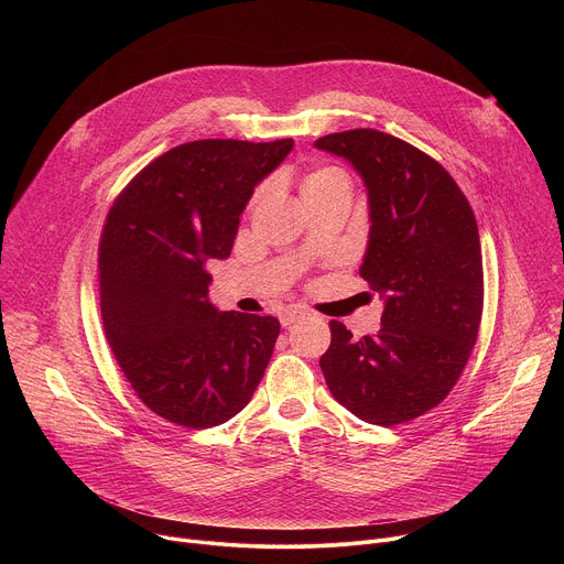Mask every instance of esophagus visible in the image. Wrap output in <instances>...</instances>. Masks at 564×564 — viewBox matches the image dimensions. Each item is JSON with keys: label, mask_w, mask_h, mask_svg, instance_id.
Instances as JSON below:
<instances>
[{"label": "esophagus", "mask_w": 564, "mask_h": 564, "mask_svg": "<svg viewBox=\"0 0 564 564\" xmlns=\"http://www.w3.org/2000/svg\"><path fill=\"white\" fill-rule=\"evenodd\" d=\"M305 310H285V312H281V326H292V324H296V321H301V318H305Z\"/></svg>", "instance_id": "esophagus-1"}]
</instances>
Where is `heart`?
<instances>
[{"label": "heart", "mask_w": 564, "mask_h": 564, "mask_svg": "<svg viewBox=\"0 0 564 564\" xmlns=\"http://www.w3.org/2000/svg\"><path fill=\"white\" fill-rule=\"evenodd\" d=\"M341 181H348V176L339 170V167H333V165H326V167H316L312 170L303 183H301V196H310V194H316V192H324Z\"/></svg>", "instance_id": "b5f03b06"}]
</instances>
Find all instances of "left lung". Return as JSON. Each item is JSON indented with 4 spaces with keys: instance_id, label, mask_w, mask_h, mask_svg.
I'll return each mask as SVG.
<instances>
[{
    "instance_id": "obj_1",
    "label": "left lung",
    "mask_w": 564,
    "mask_h": 564,
    "mask_svg": "<svg viewBox=\"0 0 564 564\" xmlns=\"http://www.w3.org/2000/svg\"><path fill=\"white\" fill-rule=\"evenodd\" d=\"M368 187L370 240L359 274L386 301L381 328L361 339L330 321L318 366L341 406L397 426L446 399L477 341L485 272L475 214L435 158L377 129L318 138Z\"/></svg>"
}]
</instances>
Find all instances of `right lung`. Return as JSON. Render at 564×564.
Wrapping results in <instances>:
<instances>
[{
    "label": "right lung",
    "instance_id": "1",
    "mask_svg": "<svg viewBox=\"0 0 564 564\" xmlns=\"http://www.w3.org/2000/svg\"><path fill=\"white\" fill-rule=\"evenodd\" d=\"M292 144H178L140 170L107 214L98 248L105 335L138 399L172 424L218 426L263 379L279 318L218 312L207 263L229 257L257 183Z\"/></svg>",
    "mask_w": 564,
    "mask_h": 564
}]
</instances>
